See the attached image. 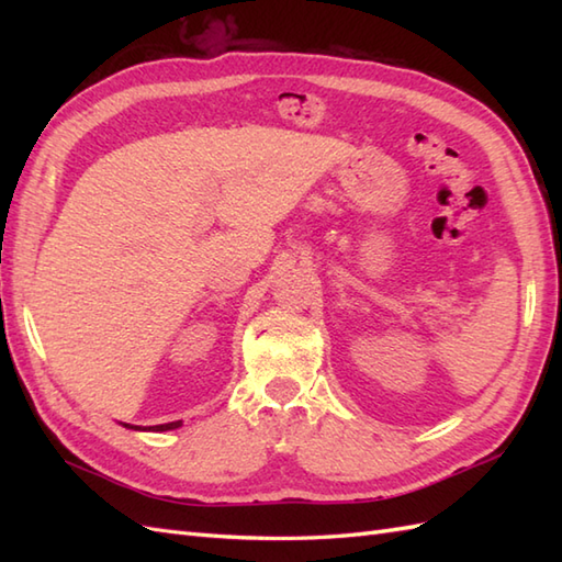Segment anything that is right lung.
<instances>
[{
	"label": "right lung",
	"mask_w": 562,
	"mask_h": 562,
	"mask_svg": "<svg viewBox=\"0 0 562 562\" xmlns=\"http://www.w3.org/2000/svg\"><path fill=\"white\" fill-rule=\"evenodd\" d=\"M125 427H130V429H139V427H135V425H125ZM176 427H181V420H176V423H166V425H154V427H149L151 432H166V429H176Z\"/></svg>",
	"instance_id": "right-lung-1"
}]
</instances>
